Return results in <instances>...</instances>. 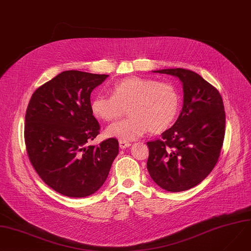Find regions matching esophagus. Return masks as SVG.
Masks as SVG:
<instances>
[{
	"label": "esophagus",
	"instance_id": "1",
	"mask_svg": "<svg viewBox=\"0 0 251 251\" xmlns=\"http://www.w3.org/2000/svg\"><path fill=\"white\" fill-rule=\"evenodd\" d=\"M131 144L129 143V142H127V141H124V140H120L119 141V147L121 148V149H125V148H127V147H129Z\"/></svg>",
	"mask_w": 251,
	"mask_h": 251
}]
</instances>
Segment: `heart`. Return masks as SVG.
Wrapping results in <instances>:
<instances>
[{
  "label": "heart",
  "mask_w": 251,
  "mask_h": 251,
  "mask_svg": "<svg viewBox=\"0 0 251 251\" xmlns=\"http://www.w3.org/2000/svg\"><path fill=\"white\" fill-rule=\"evenodd\" d=\"M179 106L180 97L173 85L135 76L115 83L112 95H96L90 104L93 115L107 122L120 118L128 108L127 119L106 129L109 137L124 141L138 139L149 130L163 132L175 120Z\"/></svg>",
  "instance_id": "obj_1"
}]
</instances>
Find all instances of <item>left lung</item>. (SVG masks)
Segmentation results:
<instances>
[{
	"label": "left lung",
	"mask_w": 251,
	"mask_h": 251,
	"mask_svg": "<svg viewBox=\"0 0 251 251\" xmlns=\"http://www.w3.org/2000/svg\"><path fill=\"white\" fill-rule=\"evenodd\" d=\"M177 77L183 87V107L162 139L147 142L148 172L155 183L170 192L188 190L216 165L225 134L221 95L197 73L176 68L153 71Z\"/></svg>",
	"instance_id": "8db88e82"
}]
</instances>
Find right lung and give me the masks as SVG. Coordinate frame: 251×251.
<instances>
[{
	"label": "right lung",
	"mask_w": 251,
	"mask_h": 251,
	"mask_svg": "<svg viewBox=\"0 0 251 251\" xmlns=\"http://www.w3.org/2000/svg\"><path fill=\"white\" fill-rule=\"evenodd\" d=\"M108 75L64 71L33 93L25 117V143L41 179L68 197L95 193L109 174L119 143L92 146L100 125L91 111V92Z\"/></svg>",
	"instance_id": "1"
}]
</instances>
